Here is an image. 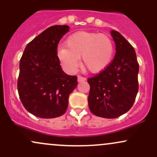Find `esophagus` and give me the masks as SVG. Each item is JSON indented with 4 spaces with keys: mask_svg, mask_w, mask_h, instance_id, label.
Instances as JSON below:
<instances>
[{
    "mask_svg": "<svg viewBox=\"0 0 157 157\" xmlns=\"http://www.w3.org/2000/svg\"><path fill=\"white\" fill-rule=\"evenodd\" d=\"M77 80H78V82H83V81L86 80V78L85 77L78 75V77H77Z\"/></svg>",
    "mask_w": 157,
    "mask_h": 157,
    "instance_id": "1",
    "label": "esophagus"
}]
</instances>
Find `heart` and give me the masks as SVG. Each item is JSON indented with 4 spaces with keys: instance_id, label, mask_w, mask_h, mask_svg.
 <instances>
[{
    "instance_id": "obj_1",
    "label": "heart",
    "mask_w": 157,
    "mask_h": 157,
    "mask_svg": "<svg viewBox=\"0 0 157 157\" xmlns=\"http://www.w3.org/2000/svg\"><path fill=\"white\" fill-rule=\"evenodd\" d=\"M115 46L107 35L94 32L78 31L66 41L65 47H60L57 56L63 67L73 72L78 67L82 58V67L92 73L105 70L112 62Z\"/></svg>"
}]
</instances>
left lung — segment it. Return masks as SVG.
<instances>
[{"label":"left lung","mask_w":157,"mask_h":157,"mask_svg":"<svg viewBox=\"0 0 157 157\" xmlns=\"http://www.w3.org/2000/svg\"><path fill=\"white\" fill-rule=\"evenodd\" d=\"M116 55L105 70L88 79V107L95 116L116 118L129 111L138 92L139 63L135 49L116 31H110Z\"/></svg>","instance_id":"1"}]
</instances>
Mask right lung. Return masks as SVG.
<instances>
[{"mask_svg":"<svg viewBox=\"0 0 157 157\" xmlns=\"http://www.w3.org/2000/svg\"><path fill=\"white\" fill-rule=\"evenodd\" d=\"M68 31V25L48 28L28 43L20 59L19 97L25 108L39 118L63 115L77 86V77L62 70L57 56L58 43Z\"/></svg>","mask_w":157,"mask_h":157,"instance_id":"obj_1","label":"right lung"}]
</instances>
